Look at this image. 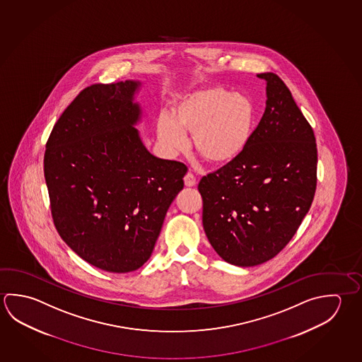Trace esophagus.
I'll return each mask as SVG.
<instances>
[{"label": "esophagus", "instance_id": "34e87169", "mask_svg": "<svg viewBox=\"0 0 362 362\" xmlns=\"http://www.w3.org/2000/svg\"><path fill=\"white\" fill-rule=\"evenodd\" d=\"M184 184H185V187H196V177H194L193 174H190V173L185 174V177H184Z\"/></svg>", "mask_w": 362, "mask_h": 362}]
</instances>
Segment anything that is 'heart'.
Masks as SVG:
<instances>
[{"label": "heart", "instance_id": "1", "mask_svg": "<svg viewBox=\"0 0 362 362\" xmlns=\"http://www.w3.org/2000/svg\"><path fill=\"white\" fill-rule=\"evenodd\" d=\"M255 107L240 93L221 86L196 90L174 105L172 117L159 115L156 132L169 155L187 147L193 136L197 153L214 165H228L247 150L253 134Z\"/></svg>", "mask_w": 362, "mask_h": 362}]
</instances>
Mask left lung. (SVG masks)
I'll return each mask as SVG.
<instances>
[{
    "instance_id": "left-lung-1",
    "label": "left lung",
    "mask_w": 362,
    "mask_h": 362,
    "mask_svg": "<svg viewBox=\"0 0 362 362\" xmlns=\"http://www.w3.org/2000/svg\"><path fill=\"white\" fill-rule=\"evenodd\" d=\"M257 76L266 81V109L247 150L198 184L209 244L239 267L262 264L287 245L317 188L313 128L277 75Z\"/></svg>"
}]
</instances>
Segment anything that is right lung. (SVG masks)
Wrapping results in <instances>:
<instances>
[{
    "instance_id": "right-lung-1",
    "label": "right lung",
    "mask_w": 362,
    "mask_h": 362,
    "mask_svg": "<svg viewBox=\"0 0 362 362\" xmlns=\"http://www.w3.org/2000/svg\"><path fill=\"white\" fill-rule=\"evenodd\" d=\"M137 80L83 89L52 129L45 177L58 234L91 266L139 269L153 254L187 166L147 150Z\"/></svg>"
}]
</instances>
